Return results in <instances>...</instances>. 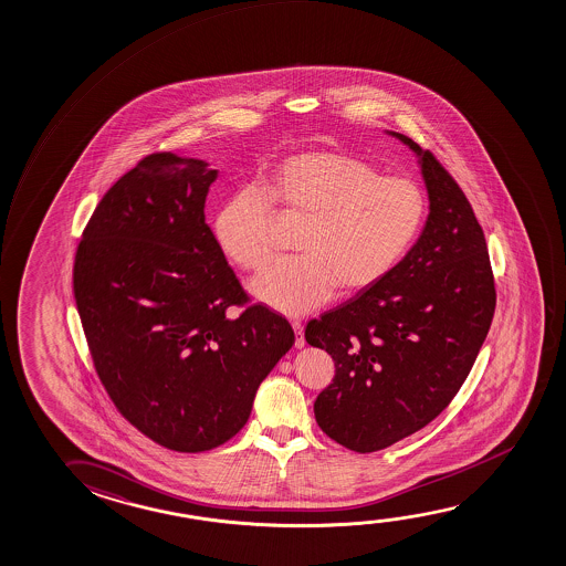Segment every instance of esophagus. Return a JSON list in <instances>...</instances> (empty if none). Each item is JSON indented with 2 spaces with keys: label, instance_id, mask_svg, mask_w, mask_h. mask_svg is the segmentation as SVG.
<instances>
[{
  "label": "esophagus",
  "instance_id": "34e87169",
  "mask_svg": "<svg viewBox=\"0 0 566 566\" xmlns=\"http://www.w3.org/2000/svg\"><path fill=\"white\" fill-rule=\"evenodd\" d=\"M292 327H294L295 333V348H302V346H305L304 325H302V321H292Z\"/></svg>",
  "mask_w": 566,
  "mask_h": 566
}]
</instances>
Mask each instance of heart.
Returning <instances> with one entry per match:
<instances>
[{"label": "heart", "mask_w": 566, "mask_h": 566, "mask_svg": "<svg viewBox=\"0 0 566 566\" xmlns=\"http://www.w3.org/2000/svg\"><path fill=\"white\" fill-rule=\"evenodd\" d=\"M280 216L305 220L300 256L253 280L262 304L287 315L327 304L336 287L360 292L386 279L427 221L428 198L407 177L338 151H304L274 165L262 189L239 190L221 206L216 238L243 271H261L276 253Z\"/></svg>", "instance_id": "1"}]
</instances>
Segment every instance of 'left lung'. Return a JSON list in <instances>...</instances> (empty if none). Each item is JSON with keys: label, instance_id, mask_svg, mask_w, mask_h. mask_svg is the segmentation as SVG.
I'll return each instance as SVG.
<instances>
[{"label": "left lung", "instance_id": "8db88e82", "mask_svg": "<svg viewBox=\"0 0 566 566\" xmlns=\"http://www.w3.org/2000/svg\"><path fill=\"white\" fill-rule=\"evenodd\" d=\"M418 157L430 213L394 271L305 327L335 361L313 405L321 430L358 453L427 427L468 379L491 328L496 290L483 228L432 151L391 132Z\"/></svg>", "mask_w": 566, "mask_h": 566}]
</instances>
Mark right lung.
<instances>
[{
	"instance_id": "right-lung-1",
	"label": "right lung",
	"mask_w": 566,
	"mask_h": 566,
	"mask_svg": "<svg viewBox=\"0 0 566 566\" xmlns=\"http://www.w3.org/2000/svg\"><path fill=\"white\" fill-rule=\"evenodd\" d=\"M216 177L200 159L144 157L101 198L75 251V305L101 384L132 427L182 453L238 434L294 345L282 315L251 304L206 223Z\"/></svg>"
}]
</instances>
